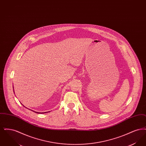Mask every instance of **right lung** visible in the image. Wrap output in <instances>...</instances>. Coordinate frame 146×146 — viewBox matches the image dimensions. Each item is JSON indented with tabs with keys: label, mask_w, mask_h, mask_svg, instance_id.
Listing matches in <instances>:
<instances>
[{
	"label": "right lung",
	"mask_w": 146,
	"mask_h": 146,
	"mask_svg": "<svg viewBox=\"0 0 146 146\" xmlns=\"http://www.w3.org/2000/svg\"><path fill=\"white\" fill-rule=\"evenodd\" d=\"M35 113H39V112H35ZM45 113H46V112H45Z\"/></svg>",
	"instance_id": "obj_1"
}]
</instances>
